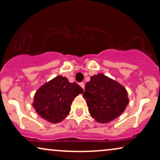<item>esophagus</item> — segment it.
Here are the masks:
<instances>
[{
    "instance_id": "esophagus-1",
    "label": "esophagus",
    "mask_w": 160,
    "mask_h": 160,
    "mask_svg": "<svg viewBox=\"0 0 160 160\" xmlns=\"http://www.w3.org/2000/svg\"><path fill=\"white\" fill-rule=\"evenodd\" d=\"M79 85H80L81 87H82L83 89H84V86H85V85H84V82H81V83H79Z\"/></svg>"
}]
</instances>
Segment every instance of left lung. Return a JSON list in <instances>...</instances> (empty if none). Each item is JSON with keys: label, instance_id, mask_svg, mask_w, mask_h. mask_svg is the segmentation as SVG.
Instances as JSON below:
<instances>
[{"label": "left lung", "instance_id": "1", "mask_svg": "<svg viewBox=\"0 0 160 160\" xmlns=\"http://www.w3.org/2000/svg\"><path fill=\"white\" fill-rule=\"evenodd\" d=\"M83 97L90 115L100 123H108L119 117L129 102L126 89L102 73L91 76Z\"/></svg>", "mask_w": 160, "mask_h": 160}]
</instances>
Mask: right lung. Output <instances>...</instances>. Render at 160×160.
I'll list each match as a JSON object with an SVG mask.
<instances>
[{
    "label": "right lung",
    "mask_w": 160,
    "mask_h": 160,
    "mask_svg": "<svg viewBox=\"0 0 160 160\" xmlns=\"http://www.w3.org/2000/svg\"><path fill=\"white\" fill-rule=\"evenodd\" d=\"M83 92L76 82L70 83L66 77L58 76L37 90L32 106L43 119L58 123L67 117L72 101Z\"/></svg>",
    "instance_id": "right-lung-1"
}]
</instances>
